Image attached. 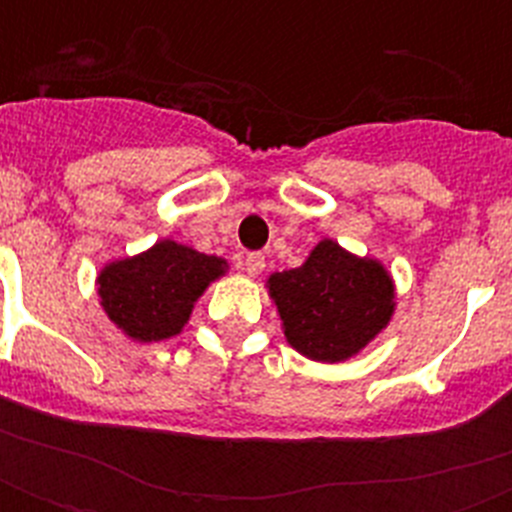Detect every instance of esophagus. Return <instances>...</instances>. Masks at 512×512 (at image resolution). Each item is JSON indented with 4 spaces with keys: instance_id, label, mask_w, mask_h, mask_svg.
<instances>
[{
    "instance_id": "obj_1",
    "label": "esophagus",
    "mask_w": 512,
    "mask_h": 512,
    "mask_svg": "<svg viewBox=\"0 0 512 512\" xmlns=\"http://www.w3.org/2000/svg\"><path fill=\"white\" fill-rule=\"evenodd\" d=\"M244 265H247L249 276H257V273L265 268V255L263 252H249V255L244 257Z\"/></svg>"
}]
</instances>
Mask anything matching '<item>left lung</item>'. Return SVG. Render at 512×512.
I'll use <instances>...</instances> for the list:
<instances>
[{"mask_svg": "<svg viewBox=\"0 0 512 512\" xmlns=\"http://www.w3.org/2000/svg\"><path fill=\"white\" fill-rule=\"evenodd\" d=\"M268 289L289 345L316 361L350 358L393 313V281L385 268L329 239L305 265L273 273Z\"/></svg>", "mask_w": 512, "mask_h": 512, "instance_id": "obj_1", "label": "left lung"}]
</instances>
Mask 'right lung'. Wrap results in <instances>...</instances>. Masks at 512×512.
<instances>
[{
	"label": "right lung",
	"mask_w": 512,
	"mask_h": 512,
	"mask_svg": "<svg viewBox=\"0 0 512 512\" xmlns=\"http://www.w3.org/2000/svg\"><path fill=\"white\" fill-rule=\"evenodd\" d=\"M223 260L196 249L159 241L138 257L111 263L98 276L108 319L135 340L177 335L196 297L223 273Z\"/></svg>",
	"instance_id": "obj_1"
}]
</instances>
